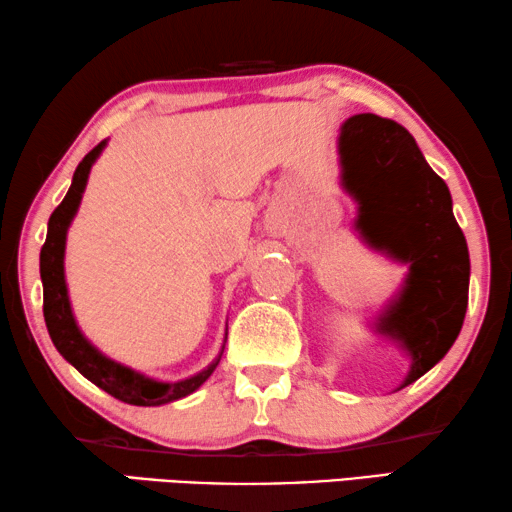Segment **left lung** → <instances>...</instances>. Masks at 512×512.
Returning <instances> with one entry per match:
<instances>
[{"instance_id": "left-lung-1", "label": "left lung", "mask_w": 512, "mask_h": 512, "mask_svg": "<svg viewBox=\"0 0 512 512\" xmlns=\"http://www.w3.org/2000/svg\"><path fill=\"white\" fill-rule=\"evenodd\" d=\"M342 186L358 201L356 226L372 245L410 263L404 292L381 315L379 329L410 354L401 388L445 358L463 329L469 254L451 211L447 183L415 138L388 117L360 113L342 124Z\"/></svg>"}]
</instances>
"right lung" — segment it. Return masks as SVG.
I'll list each match as a JSON object with an SVG mask.
<instances>
[{
    "label": "right lung",
    "instance_id": "add662e5",
    "mask_svg": "<svg viewBox=\"0 0 512 512\" xmlns=\"http://www.w3.org/2000/svg\"><path fill=\"white\" fill-rule=\"evenodd\" d=\"M106 147V140L99 142L95 149L83 156L77 172L72 177V186L67 190L65 199L56 206V211L49 217L47 224V240L43 249H40V279H43V313L45 324L52 338L54 347L61 351V356L72 363L77 370L92 381L97 388H102L108 395L124 401L131 406H161L177 401L181 397H188L195 392L201 383L220 363V358L206 367L204 372L190 376L186 381L177 383H161L154 379H147L138 372L129 370L115 360L106 358L102 351H97L90 342L83 338L77 322H74L70 297H67L65 288V274H63V256H65V236L67 226H70L74 213L81 204V195L86 190L88 174L92 163L102 154Z\"/></svg>",
    "mask_w": 512,
    "mask_h": 512
}]
</instances>
